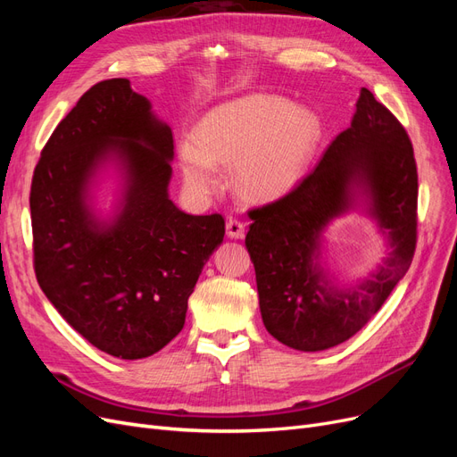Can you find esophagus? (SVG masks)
Returning <instances> with one entry per match:
<instances>
[{"label": "esophagus", "instance_id": "obj_1", "mask_svg": "<svg viewBox=\"0 0 457 457\" xmlns=\"http://www.w3.org/2000/svg\"><path fill=\"white\" fill-rule=\"evenodd\" d=\"M227 237L228 238H242L244 237V223L238 219L228 217L227 219Z\"/></svg>", "mask_w": 457, "mask_h": 457}]
</instances>
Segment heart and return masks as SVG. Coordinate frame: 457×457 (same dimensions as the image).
I'll list each match as a JSON object with an SVG mask.
<instances>
[{"instance_id": "1", "label": "heart", "mask_w": 457, "mask_h": 457, "mask_svg": "<svg viewBox=\"0 0 457 457\" xmlns=\"http://www.w3.org/2000/svg\"><path fill=\"white\" fill-rule=\"evenodd\" d=\"M322 137L320 120L284 96L252 93L212 108L183 141L179 163L196 196L223 185L219 168H234V188L245 200L274 202L305 177Z\"/></svg>"}]
</instances>
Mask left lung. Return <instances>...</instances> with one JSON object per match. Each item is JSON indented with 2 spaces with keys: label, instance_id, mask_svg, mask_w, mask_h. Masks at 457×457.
I'll list each match as a JSON object with an SVG mask.
<instances>
[{
  "label": "left lung",
  "instance_id": "1",
  "mask_svg": "<svg viewBox=\"0 0 457 457\" xmlns=\"http://www.w3.org/2000/svg\"><path fill=\"white\" fill-rule=\"evenodd\" d=\"M361 189L390 253L368 279L337 287L317 261L321 232L358 204ZM250 219L245 247L269 334L305 353L347 341L381 309L416 252L418 168L406 129L362 87L351 128L289 195L255 207Z\"/></svg>",
  "mask_w": 457,
  "mask_h": 457
}]
</instances>
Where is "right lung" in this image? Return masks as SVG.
<instances>
[{
  "label": "right lung",
  "mask_w": 457,
  "mask_h": 457,
  "mask_svg": "<svg viewBox=\"0 0 457 457\" xmlns=\"http://www.w3.org/2000/svg\"><path fill=\"white\" fill-rule=\"evenodd\" d=\"M173 133L129 79L81 95L41 150L32 177L34 269L53 307L93 347L123 361L163 349L225 237V219L170 200ZM106 167L120 175L112 216L94 212Z\"/></svg>",
  "instance_id": "add662e5"
}]
</instances>
